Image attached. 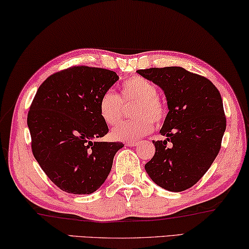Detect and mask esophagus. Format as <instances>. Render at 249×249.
<instances>
[{"label": "esophagus", "instance_id": "esophagus-1", "mask_svg": "<svg viewBox=\"0 0 249 249\" xmlns=\"http://www.w3.org/2000/svg\"><path fill=\"white\" fill-rule=\"evenodd\" d=\"M137 144H139V142H137V141H133V142H127V143H126V145H127V146H136Z\"/></svg>", "mask_w": 249, "mask_h": 249}]
</instances>
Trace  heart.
Listing matches in <instances>:
<instances>
[{"mask_svg":"<svg viewBox=\"0 0 249 249\" xmlns=\"http://www.w3.org/2000/svg\"><path fill=\"white\" fill-rule=\"evenodd\" d=\"M124 104L136 102L132 112L134 121L126 122L113 128L110 136L116 141L133 142L148 134L153 123L160 124L165 118V105L157 96V86L141 76L126 79L121 86V98L113 90H106L98 102V112L107 125H116L122 118Z\"/></svg>","mask_w":249,"mask_h":249,"instance_id":"b5f03b06","label":"heart"}]
</instances>
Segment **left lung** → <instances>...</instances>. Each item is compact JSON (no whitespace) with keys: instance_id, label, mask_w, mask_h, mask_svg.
Masks as SVG:
<instances>
[{"instance_id":"left-lung-1","label":"left lung","mask_w":249,"mask_h":249,"mask_svg":"<svg viewBox=\"0 0 249 249\" xmlns=\"http://www.w3.org/2000/svg\"><path fill=\"white\" fill-rule=\"evenodd\" d=\"M137 73L164 91L169 113L153 141L155 154L145 164L154 183L168 191L191 188L219 153L226 129L220 92L207 78L182 67L140 69Z\"/></svg>"}]
</instances>
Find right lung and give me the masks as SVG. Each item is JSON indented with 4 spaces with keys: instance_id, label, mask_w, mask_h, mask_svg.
Returning <instances> with one entry per match:
<instances>
[{
    "instance_id": "add662e5",
    "label": "right lung",
    "mask_w": 249,
    "mask_h": 249,
    "mask_svg": "<svg viewBox=\"0 0 249 249\" xmlns=\"http://www.w3.org/2000/svg\"><path fill=\"white\" fill-rule=\"evenodd\" d=\"M112 70L78 66L55 72L39 87L28 114L32 153L62 191L90 195L105 182L121 142H99L108 126L101 96L118 80Z\"/></svg>"
}]
</instances>
